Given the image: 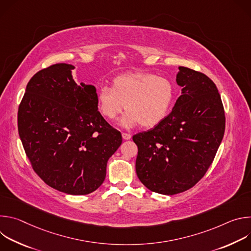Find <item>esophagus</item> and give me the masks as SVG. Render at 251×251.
I'll list each match as a JSON object with an SVG mask.
<instances>
[{
    "mask_svg": "<svg viewBox=\"0 0 251 251\" xmlns=\"http://www.w3.org/2000/svg\"><path fill=\"white\" fill-rule=\"evenodd\" d=\"M122 137H123L124 140H129V139H131V134L123 132V133H122Z\"/></svg>",
    "mask_w": 251,
    "mask_h": 251,
    "instance_id": "esophagus-1",
    "label": "esophagus"
}]
</instances>
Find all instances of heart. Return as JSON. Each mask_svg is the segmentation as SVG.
Instances as JSON below:
<instances>
[{
  "mask_svg": "<svg viewBox=\"0 0 251 251\" xmlns=\"http://www.w3.org/2000/svg\"><path fill=\"white\" fill-rule=\"evenodd\" d=\"M175 97L173 83L151 73H130L116 76L112 88L102 86L97 92V107L108 120H114L124 108L123 127L159 125L169 114Z\"/></svg>",
  "mask_w": 251,
  "mask_h": 251,
  "instance_id": "obj_1",
  "label": "heart"
}]
</instances>
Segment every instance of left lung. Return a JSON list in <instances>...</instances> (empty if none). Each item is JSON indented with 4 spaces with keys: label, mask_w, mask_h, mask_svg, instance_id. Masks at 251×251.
<instances>
[{
    "label": "left lung",
    "mask_w": 251,
    "mask_h": 251,
    "mask_svg": "<svg viewBox=\"0 0 251 251\" xmlns=\"http://www.w3.org/2000/svg\"><path fill=\"white\" fill-rule=\"evenodd\" d=\"M176 80L183 89L172 112L153 129L133 136L139 180L162 195L183 193L201 180L226 129L222 98L209 77L180 66Z\"/></svg>",
    "instance_id": "1"
}]
</instances>
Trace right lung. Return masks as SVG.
Wrapping results in <instances>:
<instances>
[{
  "instance_id": "add662e5",
  "label": "right lung",
  "mask_w": 251,
  "mask_h": 251,
  "mask_svg": "<svg viewBox=\"0 0 251 251\" xmlns=\"http://www.w3.org/2000/svg\"><path fill=\"white\" fill-rule=\"evenodd\" d=\"M74 68L56 63L30 78L19 106L18 129L35 174L59 192L82 196L104 182L107 161L122 136L98 111L96 88L75 83Z\"/></svg>"
}]
</instances>
